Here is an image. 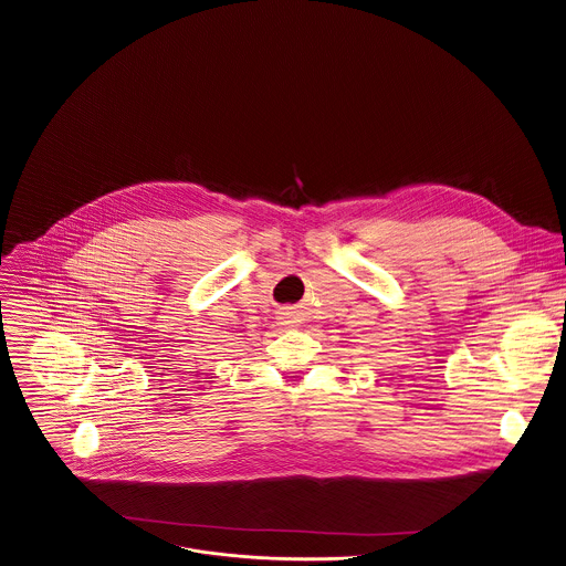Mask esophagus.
Here are the masks:
<instances>
[{"instance_id": "1", "label": "esophagus", "mask_w": 566, "mask_h": 566, "mask_svg": "<svg viewBox=\"0 0 566 566\" xmlns=\"http://www.w3.org/2000/svg\"><path fill=\"white\" fill-rule=\"evenodd\" d=\"M280 318H282V323H295V321H293V313H282Z\"/></svg>"}]
</instances>
